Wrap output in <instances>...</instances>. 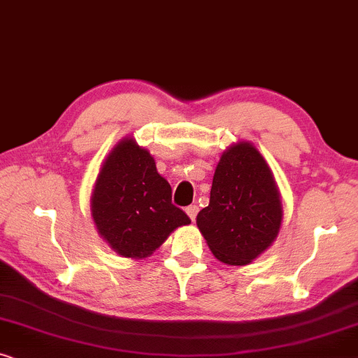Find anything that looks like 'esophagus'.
<instances>
[{"instance_id": "34e87169", "label": "esophagus", "mask_w": 358, "mask_h": 358, "mask_svg": "<svg viewBox=\"0 0 358 358\" xmlns=\"http://www.w3.org/2000/svg\"><path fill=\"white\" fill-rule=\"evenodd\" d=\"M187 214L189 216V219H192V221H194V219H196V216H198V206H196V204H189V206L187 208Z\"/></svg>"}]
</instances>
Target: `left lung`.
Returning a JSON list of instances; mask_svg holds the SVG:
<instances>
[{
    "mask_svg": "<svg viewBox=\"0 0 358 358\" xmlns=\"http://www.w3.org/2000/svg\"><path fill=\"white\" fill-rule=\"evenodd\" d=\"M282 203L268 165L249 142L224 152L209 204L196 224L216 259L247 265L270 247L282 226Z\"/></svg>",
    "mask_w": 358,
    "mask_h": 358,
    "instance_id": "8db88e82",
    "label": "left lung"
}]
</instances>
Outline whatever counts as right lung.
<instances>
[{
	"label": "right lung",
	"instance_id": "1",
	"mask_svg": "<svg viewBox=\"0 0 358 358\" xmlns=\"http://www.w3.org/2000/svg\"><path fill=\"white\" fill-rule=\"evenodd\" d=\"M98 232L122 257L142 259L164 244L176 227L189 224L171 203V188L155 162L132 139L114 147L99 171L92 196Z\"/></svg>",
	"mask_w": 358,
	"mask_h": 358
}]
</instances>
